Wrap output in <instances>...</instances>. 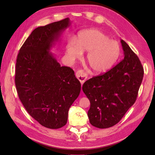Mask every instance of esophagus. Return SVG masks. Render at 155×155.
<instances>
[{"label": "esophagus", "instance_id": "1", "mask_svg": "<svg viewBox=\"0 0 155 155\" xmlns=\"http://www.w3.org/2000/svg\"><path fill=\"white\" fill-rule=\"evenodd\" d=\"M76 77L82 84H83L85 82V80L87 78V75L82 70L77 71V72L76 73Z\"/></svg>", "mask_w": 155, "mask_h": 155}]
</instances>
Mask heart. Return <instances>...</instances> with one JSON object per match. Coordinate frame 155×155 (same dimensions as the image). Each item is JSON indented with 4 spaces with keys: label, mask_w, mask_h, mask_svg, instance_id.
I'll return each mask as SVG.
<instances>
[{
    "label": "heart",
    "mask_w": 155,
    "mask_h": 155,
    "mask_svg": "<svg viewBox=\"0 0 155 155\" xmlns=\"http://www.w3.org/2000/svg\"><path fill=\"white\" fill-rule=\"evenodd\" d=\"M88 52L86 60L93 72L101 74L110 70L119 58L120 48L116 41L98 29H89L79 32L75 43L69 42L66 54L71 61L79 60Z\"/></svg>",
    "instance_id": "1"
}]
</instances>
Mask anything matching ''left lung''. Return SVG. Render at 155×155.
<instances>
[{
	"label": "left lung",
	"instance_id": "1",
	"mask_svg": "<svg viewBox=\"0 0 155 155\" xmlns=\"http://www.w3.org/2000/svg\"><path fill=\"white\" fill-rule=\"evenodd\" d=\"M124 59L104 74L84 84L82 90L90 101L88 117L91 124L104 129L116 125L134 104L144 70L140 59L120 39Z\"/></svg>",
	"mask_w": 155,
	"mask_h": 155
}]
</instances>
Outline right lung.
I'll use <instances>...</instances> for the list:
<instances>
[{
	"label": "right lung",
	"instance_id": "right-lung-1",
	"mask_svg": "<svg viewBox=\"0 0 155 155\" xmlns=\"http://www.w3.org/2000/svg\"><path fill=\"white\" fill-rule=\"evenodd\" d=\"M71 22L68 18L36 28L21 46L15 64L19 99L32 117L50 129L67 124L69 109L81 90L74 71L61 67L51 52Z\"/></svg>",
	"mask_w": 155,
	"mask_h": 155
}]
</instances>
